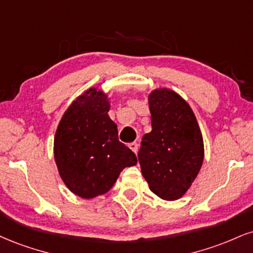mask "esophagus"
Segmentation results:
<instances>
[{
	"mask_svg": "<svg viewBox=\"0 0 253 253\" xmlns=\"http://www.w3.org/2000/svg\"><path fill=\"white\" fill-rule=\"evenodd\" d=\"M128 147L136 154V152H138V144H136V142H130V144L128 145Z\"/></svg>",
	"mask_w": 253,
	"mask_h": 253,
	"instance_id": "1",
	"label": "esophagus"
}]
</instances>
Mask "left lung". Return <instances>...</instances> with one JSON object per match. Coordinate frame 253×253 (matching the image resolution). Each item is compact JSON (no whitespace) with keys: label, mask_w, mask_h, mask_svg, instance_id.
<instances>
[{"label":"left lung","mask_w":253,"mask_h":253,"mask_svg":"<svg viewBox=\"0 0 253 253\" xmlns=\"http://www.w3.org/2000/svg\"><path fill=\"white\" fill-rule=\"evenodd\" d=\"M152 130L142 136L138 159L150 190L164 200L181 198L197 178L204 141L190 105L167 88L148 95Z\"/></svg>","instance_id":"1"}]
</instances>
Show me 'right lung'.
<instances>
[{
  "instance_id": "obj_1",
  "label": "right lung",
  "mask_w": 253,
  "mask_h": 253,
  "mask_svg": "<svg viewBox=\"0 0 253 253\" xmlns=\"http://www.w3.org/2000/svg\"><path fill=\"white\" fill-rule=\"evenodd\" d=\"M109 107L107 94L89 88L67 108L54 138L61 179L84 199L108 192L125 167L138 163L135 154L119 141Z\"/></svg>"
}]
</instances>
